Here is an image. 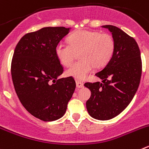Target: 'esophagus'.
I'll return each instance as SVG.
<instances>
[{
  "label": "esophagus",
  "mask_w": 149,
  "mask_h": 149,
  "mask_svg": "<svg viewBox=\"0 0 149 149\" xmlns=\"http://www.w3.org/2000/svg\"><path fill=\"white\" fill-rule=\"evenodd\" d=\"M76 86H77V88H83L84 87V84L82 82H80L78 81H76Z\"/></svg>",
  "instance_id": "1"
}]
</instances>
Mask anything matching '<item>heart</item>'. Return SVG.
<instances>
[{
  "label": "heart",
  "mask_w": 149,
  "mask_h": 149,
  "mask_svg": "<svg viewBox=\"0 0 149 149\" xmlns=\"http://www.w3.org/2000/svg\"><path fill=\"white\" fill-rule=\"evenodd\" d=\"M68 44L59 42L55 54L59 61L65 66H69L80 52L81 60L76 62L66 71L68 76L82 81L96 68L106 65L111 60L115 49V42L111 36L98 31L81 30L71 34Z\"/></svg>",
  "instance_id": "heart-1"
}]
</instances>
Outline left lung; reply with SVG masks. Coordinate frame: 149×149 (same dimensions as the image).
Wrapping results in <instances>:
<instances>
[{"label":"left lung","mask_w":149,"mask_h":149,"mask_svg":"<svg viewBox=\"0 0 149 149\" xmlns=\"http://www.w3.org/2000/svg\"><path fill=\"white\" fill-rule=\"evenodd\" d=\"M112 33L115 49L111 60L95 74L102 82L86 83L91 91L86 109L91 116L109 120L121 113L131 103L139 87L142 60L139 46L133 37L119 27L104 25Z\"/></svg>","instance_id":"1"}]
</instances>
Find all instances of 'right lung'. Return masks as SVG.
Instances as JSON below:
<instances>
[{"label": "right lung", "mask_w": 149, "mask_h": 149, "mask_svg": "<svg viewBox=\"0 0 149 149\" xmlns=\"http://www.w3.org/2000/svg\"><path fill=\"white\" fill-rule=\"evenodd\" d=\"M71 28L43 27L25 34L15 48L11 74L15 93L31 115L45 122L63 116L76 87L72 77L58 79L63 68L55 48Z\"/></svg>", "instance_id": "add662e5"}]
</instances>
